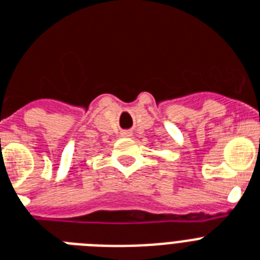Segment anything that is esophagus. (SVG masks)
Here are the masks:
<instances>
[{
    "instance_id": "1",
    "label": "esophagus",
    "mask_w": 260,
    "mask_h": 260,
    "mask_svg": "<svg viewBox=\"0 0 260 260\" xmlns=\"http://www.w3.org/2000/svg\"><path fill=\"white\" fill-rule=\"evenodd\" d=\"M121 136L122 138H131V136H132V132H131V131H122Z\"/></svg>"
}]
</instances>
